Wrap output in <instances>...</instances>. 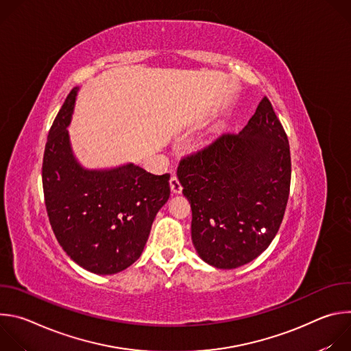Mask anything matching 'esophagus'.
<instances>
[{"label": "esophagus", "instance_id": "obj_1", "mask_svg": "<svg viewBox=\"0 0 351 351\" xmlns=\"http://www.w3.org/2000/svg\"><path fill=\"white\" fill-rule=\"evenodd\" d=\"M169 183H171V190L175 193V194H179V193H182V183L179 182V179L176 178V176H172L171 178V180H169Z\"/></svg>", "mask_w": 351, "mask_h": 351}]
</instances>
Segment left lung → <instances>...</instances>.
Here are the masks:
<instances>
[{"label": "left lung", "instance_id": "8db88e82", "mask_svg": "<svg viewBox=\"0 0 351 351\" xmlns=\"http://www.w3.org/2000/svg\"><path fill=\"white\" fill-rule=\"evenodd\" d=\"M290 176L287 136L267 97L239 134H222L184 157L178 178L199 258L219 269L257 258L279 230Z\"/></svg>", "mask_w": 351, "mask_h": 351}]
</instances>
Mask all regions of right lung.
I'll return each mask as SVG.
<instances>
[{"instance_id": "1", "label": "right lung", "mask_w": 351, "mask_h": 351, "mask_svg": "<svg viewBox=\"0 0 351 351\" xmlns=\"http://www.w3.org/2000/svg\"><path fill=\"white\" fill-rule=\"evenodd\" d=\"M77 91L75 87L68 94L48 132L43 158L45 208L58 243L77 265L112 275L141 256L154 218L169 198L171 175H153L134 164L83 168L66 129Z\"/></svg>"}]
</instances>
